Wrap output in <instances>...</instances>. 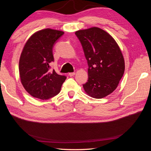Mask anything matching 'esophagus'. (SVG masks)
<instances>
[{"mask_svg": "<svg viewBox=\"0 0 151 151\" xmlns=\"http://www.w3.org/2000/svg\"><path fill=\"white\" fill-rule=\"evenodd\" d=\"M75 74H76L75 72H70L68 74V76H69L70 77H72V76H74Z\"/></svg>", "mask_w": 151, "mask_h": 151, "instance_id": "34e87169", "label": "esophagus"}]
</instances>
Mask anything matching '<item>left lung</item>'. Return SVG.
<instances>
[{"label":"left lung","instance_id":"8db88e82","mask_svg":"<svg viewBox=\"0 0 151 151\" xmlns=\"http://www.w3.org/2000/svg\"><path fill=\"white\" fill-rule=\"evenodd\" d=\"M75 34L83 48L88 64V81L83 84L89 96L101 99L116 89L125 71L120 48L112 36L103 29L93 27Z\"/></svg>","mask_w":151,"mask_h":151}]
</instances>
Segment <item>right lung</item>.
I'll return each instance as SVG.
<instances>
[{"mask_svg": "<svg viewBox=\"0 0 151 151\" xmlns=\"http://www.w3.org/2000/svg\"><path fill=\"white\" fill-rule=\"evenodd\" d=\"M63 33L50 28L40 30L30 36L22 49L19 62L21 82L34 98L44 100L57 95L67 78L49 70L54 60L53 47Z\"/></svg>", "mask_w": 151, "mask_h": 151, "instance_id": "add662e5", "label": "right lung"}]
</instances>
